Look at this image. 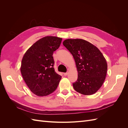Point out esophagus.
Masks as SVG:
<instances>
[{
  "label": "esophagus",
  "instance_id": "obj_1",
  "mask_svg": "<svg viewBox=\"0 0 128 128\" xmlns=\"http://www.w3.org/2000/svg\"><path fill=\"white\" fill-rule=\"evenodd\" d=\"M64 76H67V75L68 74V72H64Z\"/></svg>",
  "mask_w": 128,
  "mask_h": 128
}]
</instances>
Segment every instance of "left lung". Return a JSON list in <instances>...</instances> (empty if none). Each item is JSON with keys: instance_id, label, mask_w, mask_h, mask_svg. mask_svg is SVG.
<instances>
[{"instance_id": "1", "label": "left lung", "mask_w": 128, "mask_h": 128, "mask_svg": "<svg viewBox=\"0 0 128 128\" xmlns=\"http://www.w3.org/2000/svg\"><path fill=\"white\" fill-rule=\"evenodd\" d=\"M63 45L74 58L78 72L74 90L84 95L95 94L105 80L107 62L99 50L88 42L82 39H68Z\"/></svg>"}]
</instances>
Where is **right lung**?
I'll return each instance as SVG.
<instances>
[{
  "mask_svg": "<svg viewBox=\"0 0 128 128\" xmlns=\"http://www.w3.org/2000/svg\"><path fill=\"white\" fill-rule=\"evenodd\" d=\"M62 38L46 36L37 41L22 58L21 72L30 91L40 96L54 91L61 76L53 68V53L61 44Z\"/></svg>",
  "mask_w": 128,
  "mask_h": 128,
  "instance_id": "obj_1",
  "label": "right lung"
}]
</instances>
